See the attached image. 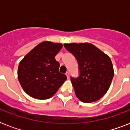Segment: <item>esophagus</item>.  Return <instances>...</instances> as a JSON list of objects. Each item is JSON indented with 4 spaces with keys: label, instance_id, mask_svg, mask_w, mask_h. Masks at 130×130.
Segmentation results:
<instances>
[{
    "label": "esophagus",
    "instance_id": "obj_1",
    "mask_svg": "<svg viewBox=\"0 0 130 130\" xmlns=\"http://www.w3.org/2000/svg\"><path fill=\"white\" fill-rule=\"evenodd\" d=\"M65 74H66V75H67V79H69V72H67V73H65Z\"/></svg>",
    "mask_w": 130,
    "mask_h": 130
}]
</instances>
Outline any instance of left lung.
<instances>
[{
	"label": "left lung",
	"instance_id": "8db88e82",
	"mask_svg": "<svg viewBox=\"0 0 130 130\" xmlns=\"http://www.w3.org/2000/svg\"><path fill=\"white\" fill-rule=\"evenodd\" d=\"M79 65V76L71 77L76 96L83 103L98 101L109 90L114 75L110 57L90 43L64 44Z\"/></svg>",
	"mask_w": 130,
	"mask_h": 130
}]
</instances>
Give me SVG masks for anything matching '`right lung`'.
<instances>
[{
    "mask_svg": "<svg viewBox=\"0 0 130 130\" xmlns=\"http://www.w3.org/2000/svg\"><path fill=\"white\" fill-rule=\"evenodd\" d=\"M63 44L44 41L34 47L20 61L17 77L22 88L32 98L50 99L67 79L59 72L55 56Z\"/></svg>",
    "mask_w": 130,
    "mask_h": 130,
    "instance_id": "1",
    "label": "right lung"
}]
</instances>
